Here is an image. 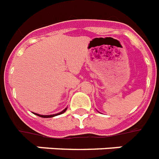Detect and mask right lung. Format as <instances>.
Returning <instances> with one entry per match:
<instances>
[{
  "mask_svg": "<svg viewBox=\"0 0 159 159\" xmlns=\"http://www.w3.org/2000/svg\"><path fill=\"white\" fill-rule=\"evenodd\" d=\"M67 108H65L63 111H61V112H59V113H57V114H53V115H40V114H38V113H34L35 115L39 116H40V117H43V118H49V117H53V116H57V115H61V114L64 113L65 111H66Z\"/></svg>",
  "mask_w": 159,
  "mask_h": 159,
  "instance_id": "obj_1",
  "label": "right lung"
}]
</instances>
